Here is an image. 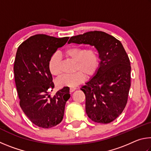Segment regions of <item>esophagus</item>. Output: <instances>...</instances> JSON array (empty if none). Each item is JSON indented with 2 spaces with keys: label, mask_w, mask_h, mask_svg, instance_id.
<instances>
[{
  "label": "esophagus",
  "mask_w": 151,
  "mask_h": 151,
  "mask_svg": "<svg viewBox=\"0 0 151 151\" xmlns=\"http://www.w3.org/2000/svg\"><path fill=\"white\" fill-rule=\"evenodd\" d=\"M76 90V88H70V93H73Z\"/></svg>",
  "instance_id": "1"
}]
</instances>
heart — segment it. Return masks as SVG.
<instances>
[{
	"label": "heart",
	"mask_w": 151,
	"mask_h": 151,
	"mask_svg": "<svg viewBox=\"0 0 151 151\" xmlns=\"http://www.w3.org/2000/svg\"><path fill=\"white\" fill-rule=\"evenodd\" d=\"M65 55L76 62L75 73L61 76L57 80V85L63 87L75 88L84 82L86 76L91 78L96 75L99 67V57L98 52L94 48H84L78 46H74L65 50ZM62 57L58 52L51 55L48 62L50 73L54 76H58L61 74Z\"/></svg>",
	"instance_id": "b5f03b06"
}]
</instances>
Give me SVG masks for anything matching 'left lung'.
I'll list each match as a JSON object with an SVG mask.
<instances>
[{
	"instance_id": "obj_1",
	"label": "left lung",
	"mask_w": 151,
	"mask_h": 151,
	"mask_svg": "<svg viewBox=\"0 0 151 151\" xmlns=\"http://www.w3.org/2000/svg\"><path fill=\"white\" fill-rule=\"evenodd\" d=\"M94 46L101 62L93 78L81 88L86 97V112L92 121L107 124L124 109L131 87V64L122 43L102 31L70 37L68 43Z\"/></svg>"
}]
</instances>
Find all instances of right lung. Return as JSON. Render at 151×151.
I'll list each match as a JSON object with an SVG mask.
<instances>
[{
    "label": "right lung",
    "instance_id": "right-lung-1",
    "mask_svg": "<svg viewBox=\"0 0 151 151\" xmlns=\"http://www.w3.org/2000/svg\"><path fill=\"white\" fill-rule=\"evenodd\" d=\"M69 37L55 38L36 35L18 48L14 64V81L20 106L37 126L48 129L62 121L69 89L64 87L51 97L48 89L55 86L48 67L49 59Z\"/></svg>",
    "mask_w": 151,
    "mask_h": 151
}]
</instances>
